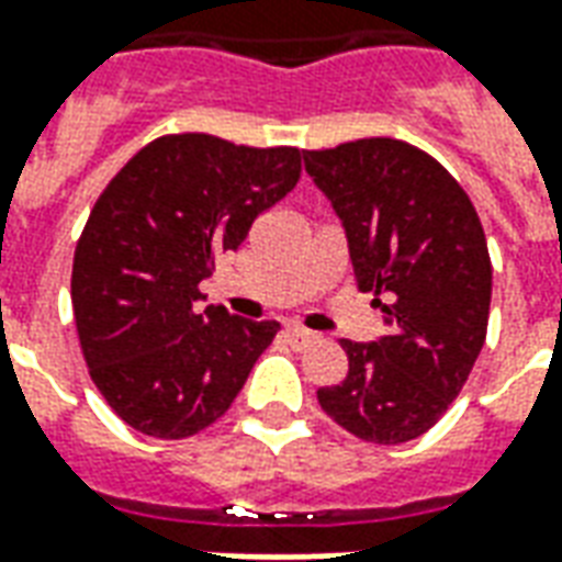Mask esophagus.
<instances>
[{"label":"esophagus","instance_id":"esophagus-1","mask_svg":"<svg viewBox=\"0 0 562 562\" xmlns=\"http://www.w3.org/2000/svg\"><path fill=\"white\" fill-rule=\"evenodd\" d=\"M285 337H289L297 349H304V346H310V342H316V334L301 328V325H289V328H285Z\"/></svg>","mask_w":562,"mask_h":562}]
</instances>
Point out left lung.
<instances>
[{"label":"left lung","instance_id":"left-lung-1","mask_svg":"<svg viewBox=\"0 0 562 562\" xmlns=\"http://www.w3.org/2000/svg\"><path fill=\"white\" fill-rule=\"evenodd\" d=\"M306 173L337 210L355 280L389 334L342 340L349 373L318 389L322 409L358 439L401 446L434 427L482 352L491 256L470 195L424 149L361 138L304 149Z\"/></svg>","mask_w":562,"mask_h":562}]
</instances>
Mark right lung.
Returning <instances> with one entry per match:
<instances>
[{
	"mask_svg": "<svg viewBox=\"0 0 562 562\" xmlns=\"http://www.w3.org/2000/svg\"><path fill=\"white\" fill-rule=\"evenodd\" d=\"M301 180L297 147H244L183 132L120 168L83 225L71 306L95 389L128 427L186 439L228 413L277 322L201 301L216 256Z\"/></svg>",
	"mask_w": 562,
	"mask_h": 562,
	"instance_id": "add662e5",
	"label": "right lung"
}]
</instances>
